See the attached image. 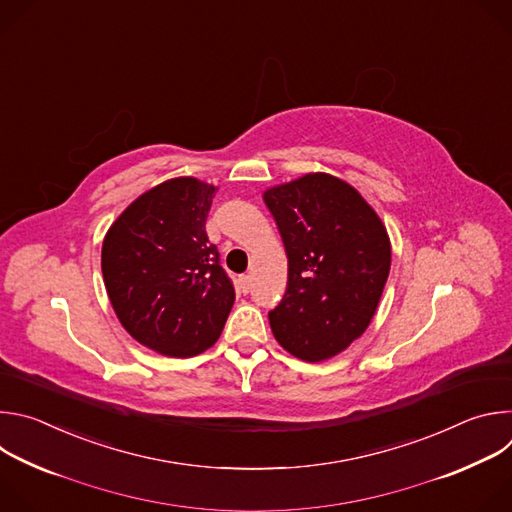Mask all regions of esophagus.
I'll list each match as a JSON object with an SVG mask.
<instances>
[{"label":"esophagus","instance_id":"esophagus-1","mask_svg":"<svg viewBox=\"0 0 512 512\" xmlns=\"http://www.w3.org/2000/svg\"><path fill=\"white\" fill-rule=\"evenodd\" d=\"M239 285H241V289H243V294H247V291L251 289V277H249V275H241V277H239Z\"/></svg>","mask_w":512,"mask_h":512}]
</instances>
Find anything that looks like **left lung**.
<instances>
[{
	"mask_svg": "<svg viewBox=\"0 0 512 512\" xmlns=\"http://www.w3.org/2000/svg\"><path fill=\"white\" fill-rule=\"evenodd\" d=\"M285 255L287 289L269 312L275 340L322 362L369 328L391 269V241L375 208L348 182L312 172L263 192Z\"/></svg>",
	"mask_w": 512,
	"mask_h": 512,
	"instance_id": "8db88e82",
	"label": "left lung"
}]
</instances>
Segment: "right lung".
Returning <instances> with one entry per match:
<instances>
[{
  "label": "right lung",
  "instance_id": "add662e5",
  "mask_svg": "<svg viewBox=\"0 0 512 512\" xmlns=\"http://www.w3.org/2000/svg\"><path fill=\"white\" fill-rule=\"evenodd\" d=\"M216 190L192 176L166 180L139 194L103 239V281L121 326L164 356L210 348L235 304L204 231Z\"/></svg>",
  "mask_w": 512,
  "mask_h": 512
}]
</instances>
